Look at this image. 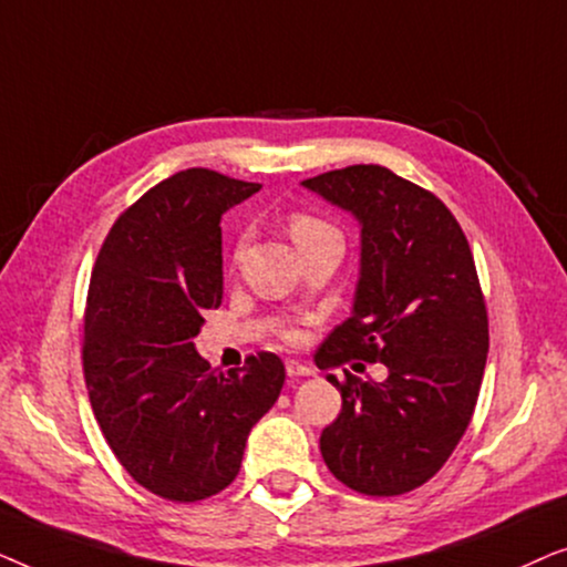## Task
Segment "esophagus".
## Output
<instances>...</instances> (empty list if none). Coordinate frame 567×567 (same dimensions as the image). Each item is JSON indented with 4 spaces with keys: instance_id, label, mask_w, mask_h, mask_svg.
I'll list each match as a JSON object with an SVG mask.
<instances>
[{
    "instance_id": "34e87169",
    "label": "esophagus",
    "mask_w": 567,
    "mask_h": 567,
    "mask_svg": "<svg viewBox=\"0 0 567 567\" xmlns=\"http://www.w3.org/2000/svg\"><path fill=\"white\" fill-rule=\"evenodd\" d=\"M286 374L289 377H315L317 371L309 367V363H299V361H286Z\"/></svg>"
}]
</instances>
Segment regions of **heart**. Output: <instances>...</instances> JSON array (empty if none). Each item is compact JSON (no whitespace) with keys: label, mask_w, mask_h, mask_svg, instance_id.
I'll return each instance as SVG.
<instances>
[{"label":"heart","mask_w":567,"mask_h":567,"mask_svg":"<svg viewBox=\"0 0 567 567\" xmlns=\"http://www.w3.org/2000/svg\"><path fill=\"white\" fill-rule=\"evenodd\" d=\"M289 231H291L293 243L299 245V250H301V247H307V245L317 243V239L338 235V229L332 227L330 221H324L322 216H315V214H307V212H297V214H291V219H289Z\"/></svg>","instance_id":"1"}]
</instances>
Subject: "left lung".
I'll return each mask as SVG.
<instances>
[{"label": "left lung", "mask_w": 567, "mask_h": 567, "mask_svg": "<svg viewBox=\"0 0 567 567\" xmlns=\"http://www.w3.org/2000/svg\"><path fill=\"white\" fill-rule=\"evenodd\" d=\"M301 185L361 224L353 315L324 338L317 367L359 359L390 371L382 382L328 374L343 408L322 431V460L355 493H410L444 467L477 405L491 338L475 258L444 200L382 165Z\"/></svg>", "instance_id": "obj_1"}]
</instances>
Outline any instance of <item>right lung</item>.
Masks as SVG:
<instances>
[{
  "mask_svg": "<svg viewBox=\"0 0 567 567\" xmlns=\"http://www.w3.org/2000/svg\"><path fill=\"white\" fill-rule=\"evenodd\" d=\"M206 167L175 173L107 231L84 309V384L123 470L175 503L221 493L250 429L274 408L286 369L276 353L216 371L193 338L221 305V214L258 193Z\"/></svg>",
  "mask_w": 567,
  "mask_h": 567,
  "instance_id": "right-lung-1",
  "label": "right lung"
}]
</instances>
